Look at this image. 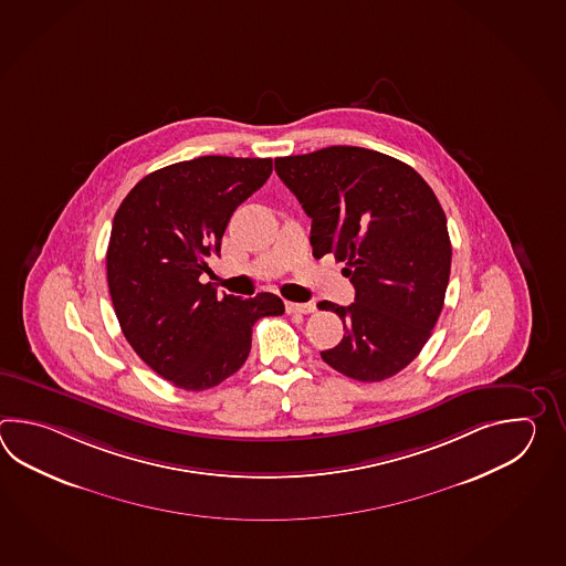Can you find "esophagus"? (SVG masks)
Listing matches in <instances>:
<instances>
[{
  "mask_svg": "<svg viewBox=\"0 0 566 566\" xmlns=\"http://www.w3.org/2000/svg\"><path fill=\"white\" fill-rule=\"evenodd\" d=\"M285 310L287 313H313L315 312V305L313 303H293V301H287L285 303Z\"/></svg>",
  "mask_w": 566,
  "mask_h": 566,
  "instance_id": "34e87169",
  "label": "esophagus"
}]
</instances>
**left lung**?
<instances>
[{"label": "left lung", "instance_id": "1", "mask_svg": "<svg viewBox=\"0 0 566 566\" xmlns=\"http://www.w3.org/2000/svg\"><path fill=\"white\" fill-rule=\"evenodd\" d=\"M275 171L312 218L313 256L334 254L356 289L342 307L336 348L322 352L348 378L380 382L407 368L431 337L451 271L447 218L415 169L380 151L332 145L277 157Z\"/></svg>", "mask_w": 566, "mask_h": 566}]
</instances>
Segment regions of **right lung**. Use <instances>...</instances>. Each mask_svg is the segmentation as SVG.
I'll list each match as a JSON object with an SVG mask.
<instances>
[{"instance_id": "add662e5", "label": "right lung", "mask_w": 566, "mask_h": 566, "mask_svg": "<svg viewBox=\"0 0 566 566\" xmlns=\"http://www.w3.org/2000/svg\"><path fill=\"white\" fill-rule=\"evenodd\" d=\"M271 171V157L171 164L137 181L113 218L107 281L123 336L178 388L206 390L227 380L249 358L256 319L285 312L273 293L218 297L200 283L232 212Z\"/></svg>"}]
</instances>
